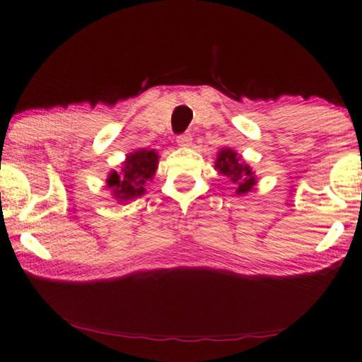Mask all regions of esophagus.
Here are the masks:
<instances>
[{"mask_svg":"<svg viewBox=\"0 0 362 362\" xmlns=\"http://www.w3.org/2000/svg\"><path fill=\"white\" fill-rule=\"evenodd\" d=\"M192 141H193V137L189 133H183L180 136H177V144L182 147H188L189 144H192Z\"/></svg>","mask_w":362,"mask_h":362,"instance_id":"34e87169","label":"esophagus"}]
</instances>
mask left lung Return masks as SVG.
I'll use <instances>...</instances> for the list:
<instances>
[{"label": "left lung", "instance_id": "obj_1", "mask_svg": "<svg viewBox=\"0 0 362 362\" xmlns=\"http://www.w3.org/2000/svg\"><path fill=\"white\" fill-rule=\"evenodd\" d=\"M216 169H218L220 174L228 177L229 182L238 187V189H235L238 194L248 193L256 183L250 166H247L245 163H242L240 156H238V153L229 148H223L218 153V158H216Z\"/></svg>", "mask_w": 362, "mask_h": 362}]
</instances>
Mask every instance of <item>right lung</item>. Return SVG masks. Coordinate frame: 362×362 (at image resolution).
I'll return each mask as SVG.
<instances>
[{
    "mask_svg": "<svg viewBox=\"0 0 362 362\" xmlns=\"http://www.w3.org/2000/svg\"><path fill=\"white\" fill-rule=\"evenodd\" d=\"M158 155L153 150H139L128 155L123 163L122 173L114 170L109 175L107 185L114 189V196L120 201L139 198L146 193V183L155 175Z\"/></svg>",
    "mask_w": 362,
    "mask_h": 362,
    "instance_id": "add662e5",
    "label": "right lung"
}]
</instances>
